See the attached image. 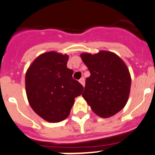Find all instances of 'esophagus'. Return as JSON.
Wrapping results in <instances>:
<instances>
[{"instance_id": "esophagus-1", "label": "esophagus", "mask_w": 155, "mask_h": 155, "mask_svg": "<svg viewBox=\"0 0 155 155\" xmlns=\"http://www.w3.org/2000/svg\"><path fill=\"white\" fill-rule=\"evenodd\" d=\"M79 83L83 85V86H85V79H84V77H82L80 79H79Z\"/></svg>"}]
</instances>
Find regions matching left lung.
<instances>
[{
    "label": "left lung",
    "mask_w": 155,
    "mask_h": 155,
    "mask_svg": "<svg viewBox=\"0 0 155 155\" xmlns=\"http://www.w3.org/2000/svg\"><path fill=\"white\" fill-rule=\"evenodd\" d=\"M81 58L90 72L83 97L101 117L114 116L125 107L129 97L131 78L127 65L110 51L83 53Z\"/></svg>",
    "instance_id": "obj_1"
}]
</instances>
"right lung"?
Listing matches in <instances>:
<instances>
[{
    "label": "right lung",
    "instance_id": "1",
    "mask_svg": "<svg viewBox=\"0 0 155 155\" xmlns=\"http://www.w3.org/2000/svg\"><path fill=\"white\" fill-rule=\"evenodd\" d=\"M69 56L55 51L41 54L25 75L26 94L33 110L48 122L58 123L69 115L74 99L83 86L67 68Z\"/></svg>",
    "mask_w": 155,
    "mask_h": 155
}]
</instances>
